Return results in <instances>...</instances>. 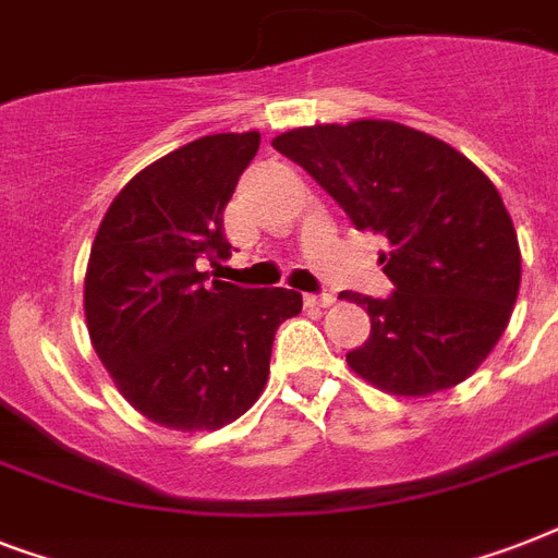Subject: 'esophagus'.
<instances>
[{"instance_id":"34e87169","label":"esophagus","mask_w":558,"mask_h":558,"mask_svg":"<svg viewBox=\"0 0 558 558\" xmlns=\"http://www.w3.org/2000/svg\"><path fill=\"white\" fill-rule=\"evenodd\" d=\"M332 301H336L332 292H310V295H304L306 306H330Z\"/></svg>"}]
</instances>
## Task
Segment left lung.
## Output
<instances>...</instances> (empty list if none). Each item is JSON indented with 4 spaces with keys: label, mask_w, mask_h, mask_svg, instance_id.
Here are the masks:
<instances>
[{
    "label": "left lung",
    "mask_w": 558,
    "mask_h": 558,
    "mask_svg": "<svg viewBox=\"0 0 558 558\" xmlns=\"http://www.w3.org/2000/svg\"><path fill=\"white\" fill-rule=\"evenodd\" d=\"M271 147L359 231L388 240L379 260L393 292L344 295L371 315V336L348 365L397 397L472 376L507 330L521 283L519 236L493 182L446 142L393 121L301 126Z\"/></svg>",
    "instance_id": "obj_1"
}]
</instances>
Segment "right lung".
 Listing matches in <instances>:
<instances>
[{"mask_svg": "<svg viewBox=\"0 0 558 558\" xmlns=\"http://www.w3.org/2000/svg\"><path fill=\"white\" fill-rule=\"evenodd\" d=\"M260 133H219L168 153L109 205L86 269V327L118 390L177 432L222 428L269 379L275 332L301 313L295 289H243L196 263L226 260L222 228Z\"/></svg>", "mask_w": 558, "mask_h": 558, "instance_id": "obj_1", "label": "right lung"}]
</instances>
